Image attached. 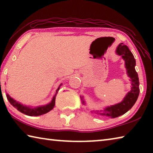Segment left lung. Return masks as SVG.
<instances>
[{
  "mask_svg": "<svg viewBox=\"0 0 153 153\" xmlns=\"http://www.w3.org/2000/svg\"><path fill=\"white\" fill-rule=\"evenodd\" d=\"M116 53L117 55L122 56V59L125 61V65L128 76L130 77L131 81V90L126 94L122 101L115 105H111L105 108L104 111H97V114L102 115H106L112 118L117 117L122 115L130 109L135 104L138 99L140 88H139V79L137 72L136 71V60L132 53L129 50L126 45H123L121 43L117 46ZM82 102L85 105V101L83 100V97H80Z\"/></svg>",
  "mask_w": 153,
  "mask_h": 153,
  "instance_id": "8db88e82",
  "label": "left lung"
}]
</instances>
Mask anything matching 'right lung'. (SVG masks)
Segmentation results:
<instances>
[{
	"instance_id": "obj_1",
	"label": "right lung",
	"mask_w": 153,
	"mask_h": 153,
	"mask_svg": "<svg viewBox=\"0 0 153 153\" xmlns=\"http://www.w3.org/2000/svg\"><path fill=\"white\" fill-rule=\"evenodd\" d=\"M62 84L59 85V88L57 90H56L55 94L54 95V97L52 99L51 102L48 104L43 106H39V107H27V106H25L24 105L21 104L20 102H17L16 100H14L13 98H12L9 94H7V98L8 99L9 102L11 103L13 107L17 108V109L20 111L21 113L25 114V115H29V116H39L41 115H43V114H45L46 113L49 112V111H51L54 108L55 105V98L56 94L58 93V91L60 88V86H61Z\"/></svg>"
}]
</instances>
